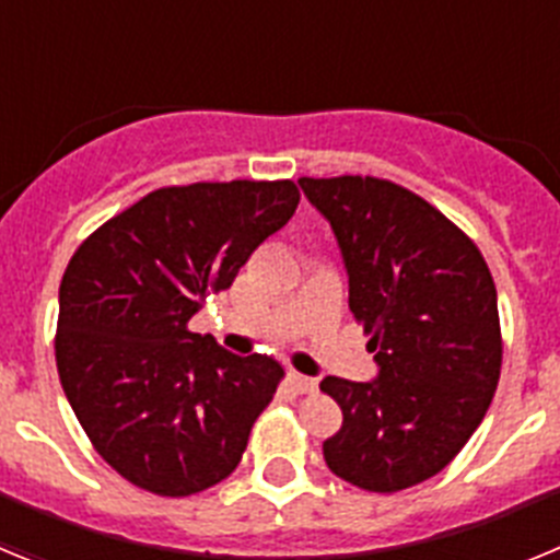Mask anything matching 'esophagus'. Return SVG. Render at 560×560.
Returning a JSON list of instances; mask_svg holds the SVG:
<instances>
[{
  "instance_id": "esophagus-1",
  "label": "esophagus",
  "mask_w": 560,
  "mask_h": 560,
  "mask_svg": "<svg viewBox=\"0 0 560 560\" xmlns=\"http://www.w3.org/2000/svg\"><path fill=\"white\" fill-rule=\"evenodd\" d=\"M289 384L291 389H296V393H314L316 389V381L303 373H296V370H289Z\"/></svg>"
}]
</instances>
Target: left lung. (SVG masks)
I'll return each instance as SVG.
<instances>
[{
  "label": "left lung",
  "instance_id": "1",
  "mask_svg": "<svg viewBox=\"0 0 560 560\" xmlns=\"http://www.w3.org/2000/svg\"><path fill=\"white\" fill-rule=\"evenodd\" d=\"M339 241L350 311L378 378H328L341 429L323 443L336 477L395 493L434 477L468 443L497 393L502 328L482 252L418 192L375 176L300 179Z\"/></svg>",
  "mask_w": 560,
  "mask_h": 560
}]
</instances>
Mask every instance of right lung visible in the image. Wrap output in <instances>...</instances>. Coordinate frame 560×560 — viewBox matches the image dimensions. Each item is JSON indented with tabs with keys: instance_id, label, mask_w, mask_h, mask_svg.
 Here are the masks:
<instances>
[{
	"instance_id": "add662e5",
	"label": "right lung",
	"mask_w": 560,
	"mask_h": 560,
	"mask_svg": "<svg viewBox=\"0 0 560 560\" xmlns=\"http://www.w3.org/2000/svg\"><path fill=\"white\" fill-rule=\"evenodd\" d=\"M296 205L291 179L160 187L69 260L58 291L61 387L95 452L142 491L190 497L244 457L283 368L226 353L187 323Z\"/></svg>"
}]
</instances>
